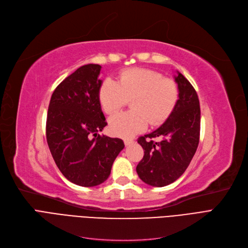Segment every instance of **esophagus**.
Returning <instances> with one entry per match:
<instances>
[{"label":"esophagus","mask_w":248,"mask_h":248,"mask_svg":"<svg viewBox=\"0 0 248 248\" xmlns=\"http://www.w3.org/2000/svg\"><path fill=\"white\" fill-rule=\"evenodd\" d=\"M134 142V140H133V139H124V143H125V146H130L131 143H133Z\"/></svg>","instance_id":"34e87169"}]
</instances>
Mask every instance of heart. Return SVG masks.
I'll return each mask as SVG.
<instances>
[{"mask_svg":"<svg viewBox=\"0 0 248 248\" xmlns=\"http://www.w3.org/2000/svg\"><path fill=\"white\" fill-rule=\"evenodd\" d=\"M178 95L173 80L148 69L125 70L118 83L107 78L98 91L101 108L108 115L117 113L131 100L132 110L109 119L110 131L120 136H132L146 129L149 123L152 126L163 123L174 109Z\"/></svg>","mask_w":248,"mask_h":248,"instance_id":"obj_1","label":"heart"}]
</instances>
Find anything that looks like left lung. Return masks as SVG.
Masks as SVG:
<instances>
[{
	"label": "left lung",
	"instance_id": "8db88e82",
	"mask_svg": "<svg viewBox=\"0 0 248 248\" xmlns=\"http://www.w3.org/2000/svg\"><path fill=\"white\" fill-rule=\"evenodd\" d=\"M174 80L179 95L172 113L158 129L138 140L144 155L136 166V172L143 183L153 186H165L175 182L186 171L199 144L197 92L181 73L177 72ZM159 136L160 142L152 140Z\"/></svg>",
	"mask_w": 248,
	"mask_h": 248
}]
</instances>
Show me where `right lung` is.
<instances>
[{"label": "right lung", "instance_id": "right-lung-1", "mask_svg": "<svg viewBox=\"0 0 248 248\" xmlns=\"http://www.w3.org/2000/svg\"><path fill=\"white\" fill-rule=\"evenodd\" d=\"M100 70L89 63L66 77L51 96L47 114L51 155L63 176L82 186L106 182L124 149L122 140L98 134L108 125L98 98Z\"/></svg>", "mask_w": 248, "mask_h": 248}]
</instances>
